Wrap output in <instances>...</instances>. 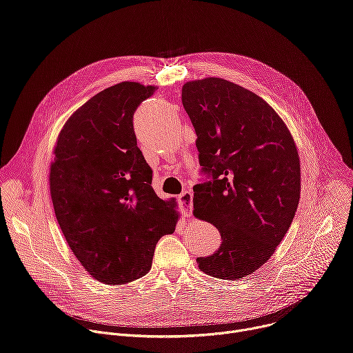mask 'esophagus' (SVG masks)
Masks as SVG:
<instances>
[{
    "label": "esophagus",
    "instance_id": "34e87169",
    "mask_svg": "<svg viewBox=\"0 0 353 353\" xmlns=\"http://www.w3.org/2000/svg\"><path fill=\"white\" fill-rule=\"evenodd\" d=\"M179 201V207H180V212L184 218L191 216L192 214V192L191 191H184L179 195L177 198Z\"/></svg>",
    "mask_w": 353,
    "mask_h": 353
}]
</instances>
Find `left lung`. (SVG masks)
I'll return each instance as SVG.
<instances>
[{
    "mask_svg": "<svg viewBox=\"0 0 353 353\" xmlns=\"http://www.w3.org/2000/svg\"><path fill=\"white\" fill-rule=\"evenodd\" d=\"M181 102L207 176L194 185V215L215 225L222 237L215 253L196 264L211 276L240 279L268 261L294 218L297 149L265 100L233 82H187Z\"/></svg>",
    "mask_w": 353,
    "mask_h": 353,
    "instance_id": "obj_1",
    "label": "left lung"
}]
</instances>
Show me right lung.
<instances>
[{
  "label": "right lung",
  "mask_w": 353,
  "mask_h": 353,
  "mask_svg": "<svg viewBox=\"0 0 353 353\" xmlns=\"http://www.w3.org/2000/svg\"><path fill=\"white\" fill-rule=\"evenodd\" d=\"M155 90L121 82L99 92L68 119L54 148L56 218L83 268L108 285L143 276L179 219L173 201L154 191L134 132L137 108Z\"/></svg>",
  "instance_id": "add662e5"
}]
</instances>
